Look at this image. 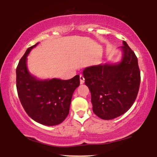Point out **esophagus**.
I'll list each match as a JSON object with an SVG mask.
<instances>
[{"mask_svg": "<svg viewBox=\"0 0 157 157\" xmlns=\"http://www.w3.org/2000/svg\"><path fill=\"white\" fill-rule=\"evenodd\" d=\"M79 80H80V84H84V78L83 75H79Z\"/></svg>", "mask_w": 157, "mask_h": 157, "instance_id": "34e87169", "label": "esophagus"}]
</instances>
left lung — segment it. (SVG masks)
<instances>
[{"label":"left lung","instance_id":"1","mask_svg":"<svg viewBox=\"0 0 157 157\" xmlns=\"http://www.w3.org/2000/svg\"><path fill=\"white\" fill-rule=\"evenodd\" d=\"M121 62L87 67L85 84L91 94L93 111L103 120H111L127 112L136 99L140 73L134 52L125 41Z\"/></svg>","mask_w":157,"mask_h":157}]
</instances>
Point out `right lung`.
<instances>
[{"label": "right lung", "instance_id": "add662e5", "mask_svg": "<svg viewBox=\"0 0 157 157\" xmlns=\"http://www.w3.org/2000/svg\"><path fill=\"white\" fill-rule=\"evenodd\" d=\"M28 48L17 67V89L20 102L30 118L44 125H57L69 113L73 94L79 85V75L63 80H39L29 73L26 61L32 48Z\"/></svg>", "mask_w": 157, "mask_h": 157}]
</instances>
